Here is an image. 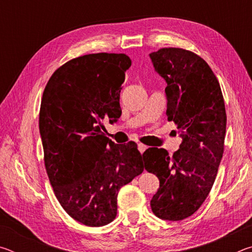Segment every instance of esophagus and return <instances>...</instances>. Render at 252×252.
Listing matches in <instances>:
<instances>
[{
	"label": "esophagus",
	"mask_w": 252,
	"mask_h": 252,
	"mask_svg": "<svg viewBox=\"0 0 252 252\" xmlns=\"http://www.w3.org/2000/svg\"><path fill=\"white\" fill-rule=\"evenodd\" d=\"M147 146H146V144H143V143H138V149H139V151L140 152H141V153H143L144 151H146L147 150Z\"/></svg>",
	"instance_id": "34e87169"
}]
</instances>
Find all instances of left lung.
I'll return each mask as SVG.
<instances>
[{
    "mask_svg": "<svg viewBox=\"0 0 252 252\" xmlns=\"http://www.w3.org/2000/svg\"><path fill=\"white\" fill-rule=\"evenodd\" d=\"M150 58L168 84V121L176 123L182 138L171 157L158 148L143 153L144 168L160 181L150 204L159 218L179 221L201 207L216 180L224 149V100L211 67L195 53L162 48Z\"/></svg>",
    "mask_w": 252,
    "mask_h": 252,
    "instance_id": "1",
    "label": "left lung"
}]
</instances>
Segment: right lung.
Returning a JSON list of instances; mask_svg holds the SVG:
<instances>
[{"instance_id":"1","label":"right lung","mask_w":252,"mask_h":252,"mask_svg":"<svg viewBox=\"0 0 252 252\" xmlns=\"http://www.w3.org/2000/svg\"><path fill=\"white\" fill-rule=\"evenodd\" d=\"M131 59L93 53L61 65L46 83L40 108L44 164L60 204L89 227L117 216L120 188L141 174L133 141L116 144L103 133L104 119L121 116L120 92Z\"/></svg>"}]
</instances>
